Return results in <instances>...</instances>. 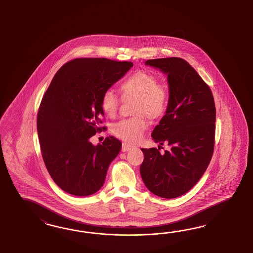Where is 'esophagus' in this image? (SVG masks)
Masks as SVG:
<instances>
[{"instance_id":"34e87169","label":"esophagus","mask_w":253,"mask_h":253,"mask_svg":"<svg viewBox=\"0 0 253 253\" xmlns=\"http://www.w3.org/2000/svg\"><path fill=\"white\" fill-rule=\"evenodd\" d=\"M131 148H133V146L129 145V144H127V143H123V148H122V150H123V152L130 151Z\"/></svg>"}]
</instances>
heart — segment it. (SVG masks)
<instances>
[{
	"instance_id": "obj_1",
	"label": "heart",
	"mask_w": 253,
	"mask_h": 253,
	"mask_svg": "<svg viewBox=\"0 0 253 253\" xmlns=\"http://www.w3.org/2000/svg\"><path fill=\"white\" fill-rule=\"evenodd\" d=\"M120 89L123 95L136 97L133 113L140 115L118 122L112 130L117 137L123 141L135 143L142 138L148 126V122L143 114L157 119L167 110L168 89L159 83L154 74L144 70L136 71L123 79ZM100 105L107 115L114 117L119 109L120 98L112 90L107 89L101 95Z\"/></svg>"
}]
</instances>
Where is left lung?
<instances>
[{"instance_id":"obj_1","label":"left lung","mask_w":253,"mask_h":253,"mask_svg":"<svg viewBox=\"0 0 253 253\" xmlns=\"http://www.w3.org/2000/svg\"><path fill=\"white\" fill-rule=\"evenodd\" d=\"M146 65L168 76L169 104L151 136L169 150L141 148L140 173L149 191L174 199L189 191L207 169L214 149L216 108L209 85L180 57L150 59Z\"/></svg>"}]
</instances>
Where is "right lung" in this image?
I'll use <instances>...</instances> for the list:
<instances>
[{"mask_svg":"<svg viewBox=\"0 0 253 253\" xmlns=\"http://www.w3.org/2000/svg\"><path fill=\"white\" fill-rule=\"evenodd\" d=\"M132 66L107 58H76L55 73L39 107L37 130L47 170L62 190L84 197L104 184L122 143L109 136L93 146L90 138L107 129L101 126L102 93Z\"/></svg>","mask_w":253,"mask_h":253,"instance_id":"add662e5","label":"right lung"}]
</instances>
